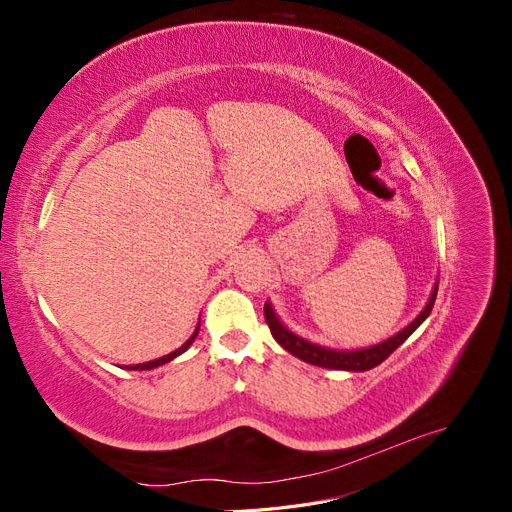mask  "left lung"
<instances>
[{
  "instance_id": "left-lung-1",
  "label": "left lung",
  "mask_w": 512,
  "mask_h": 512,
  "mask_svg": "<svg viewBox=\"0 0 512 512\" xmlns=\"http://www.w3.org/2000/svg\"><path fill=\"white\" fill-rule=\"evenodd\" d=\"M436 294H438V282H436V286H433V290L429 294V301L423 307V312L418 314L408 324V327H404L399 333H395L389 339H384V342H380L376 346L359 348V350H335V348H329V346L314 344V342H309V339H305L297 333H292L286 327V324L280 318H277L275 309L269 301L265 303V320L269 324L271 335L275 337V342L280 344L284 350H288L292 356H297V359H301L305 363L318 365V367H327V369L367 371V369H374L376 365H380L386 359V356L395 352L418 327H421L425 318L431 314L433 303H436Z\"/></svg>"
}]
</instances>
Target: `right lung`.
<instances>
[{
  "instance_id": "add662e5",
  "label": "right lung",
  "mask_w": 512,
  "mask_h": 512,
  "mask_svg": "<svg viewBox=\"0 0 512 512\" xmlns=\"http://www.w3.org/2000/svg\"><path fill=\"white\" fill-rule=\"evenodd\" d=\"M198 329H200V324L196 327V331L192 333V337L188 339V342H185L181 348H177L175 352H170V354H166V356H162V359H156V361H147V363H138V365H126L123 369H134V371H145V369H153V367H160V365H164V363H170L173 359H177L179 354H183L185 350H188L190 346H192V342L196 339V335H198Z\"/></svg>"
}]
</instances>
